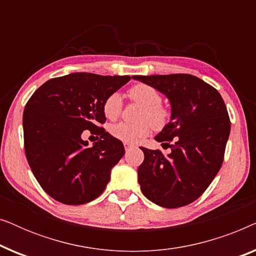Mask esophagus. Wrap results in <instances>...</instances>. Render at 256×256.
<instances>
[{"label":"esophagus","mask_w":256,"mask_h":256,"mask_svg":"<svg viewBox=\"0 0 256 256\" xmlns=\"http://www.w3.org/2000/svg\"><path fill=\"white\" fill-rule=\"evenodd\" d=\"M132 146H134V144H130V143H124V148H126V150L130 149V148H132Z\"/></svg>","instance_id":"obj_1"}]
</instances>
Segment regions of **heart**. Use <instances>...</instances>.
<instances>
[{"mask_svg":"<svg viewBox=\"0 0 256 256\" xmlns=\"http://www.w3.org/2000/svg\"><path fill=\"white\" fill-rule=\"evenodd\" d=\"M128 96L142 108L138 115L140 122H118L110 127L113 138L126 143H135L146 138L150 132V124L155 129H160L168 124L169 110L162 104V96L156 88L146 84H138L128 90ZM104 116L110 120H116L122 112V98L118 93H112L102 104Z\"/></svg>","mask_w":256,"mask_h":256,"instance_id":"heart-1","label":"heart"}]
</instances>
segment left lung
Wrapping results in <instances>:
<instances>
[{"label": "left lung", "instance_id": "obj_1", "mask_svg": "<svg viewBox=\"0 0 256 256\" xmlns=\"http://www.w3.org/2000/svg\"><path fill=\"white\" fill-rule=\"evenodd\" d=\"M166 94L171 120L155 140L169 155L141 148L138 183L149 200L166 208L191 204L204 194L222 166L230 121L214 87L191 74L134 76Z\"/></svg>", "mask_w": 256, "mask_h": 256}]
</instances>
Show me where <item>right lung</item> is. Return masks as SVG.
Segmentation results:
<instances>
[{"mask_svg":"<svg viewBox=\"0 0 256 256\" xmlns=\"http://www.w3.org/2000/svg\"><path fill=\"white\" fill-rule=\"evenodd\" d=\"M128 76L71 73L48 80L26 104L24 150L42 188L59 202L82 205L102 194L110 170L124 146L100 124L102 104L127 84ZM85 130L100 136L93 146L81 138Z\"/></svg>","mask_w":256,"mask_h":256,"instance_id":"obj_1","label":"right lung"}]
</instances>
